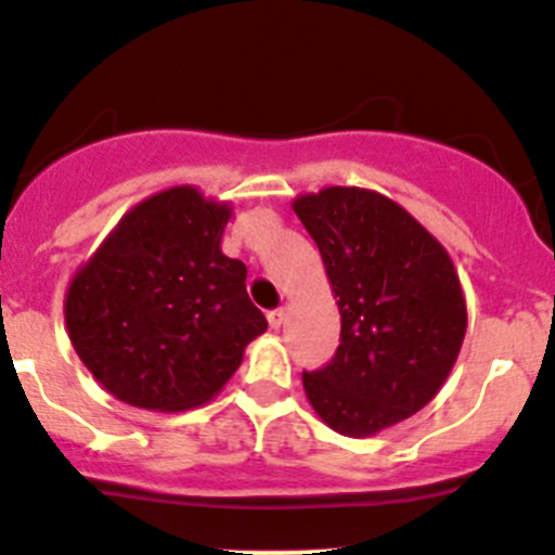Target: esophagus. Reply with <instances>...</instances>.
<instances>
[{"label": "esophagus", "mask_w": 555, "mask_h": 555, "mask_svg": "<svg viewBox=\"0 0 555 555\" xmlns=\"http://www.w3.org/2000/svg\"><path fill=\"white\" fill-rule=\"evenodd\" d=\"M285 318H288V312H285L283 307H278V310H272L270 315H267V321H270L272 328H280L285 323Z\"/></svg>", "instance_id": "obj_1"}]
</instances>
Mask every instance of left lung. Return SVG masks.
Returning a JSON list of instances; mask_svg holds the SVG:
<instances>
[{"instance_id": "1", "label": "left lung", "mask_w": 555, "mask_h": 555, "mask_svg": "<svg viewBox=\"0 0 555 555\" xmlns=\"http://www.w3.org/2000/svg\"><path fill=\"white\" fill-rule=\"evenodd\" d=\"M339 307V348L301 372L312 410L345 437H372L437 397L466 334V299L440 240L402 205L356 185L294 199Z\"/></svg>"}]
</instances>
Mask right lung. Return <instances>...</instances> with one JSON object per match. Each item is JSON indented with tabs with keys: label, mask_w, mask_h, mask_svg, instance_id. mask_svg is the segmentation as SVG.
<instances>
[{
	"label": "right lung",
	"mask_w": 555,
	"mask_h": 555,
	"mask_svg": "<svg viewBox=\"0 0 555 555\" xmlns=\"http://www.w3.org/2000/svg\"><path fill=\"white\" fill-rule=\"evenodd\" d=\"M229 202L172 185L131 207L78 267L64 296L75 353L131 408L180 413L210 402L267 318L248 270L221 250Z\"/></svg>",
	"instance_id": "1"
}]
</instances>
